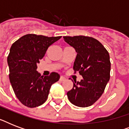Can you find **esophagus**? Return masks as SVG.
<instances>
[{"label": "esophagus", "instance_id": "34e87169", "mask_svg": "<svg viewBox=\"0 0 129 129\" xmlns=\"http://www.w3.org/2000/svg\"><path fill=\"white\" fill-rule=\"evenodd\" d=\"M59 80H60L61 82H63V81L66 80V78L63 76H61L60 78H59Z\"/></svg>", "mask_w": 129, "mask_h": 129}]
</instances>
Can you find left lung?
<instances>
[{
    "label": "left lung",
    "instance_id": "left-lung-1",
    "mask_svg": "<svg viewBox=\"0 0 129 129\" xmlns=\"http://www.w3.org/2000/svg\"><path fill=\"white\" fill-rule=\"evenodd\" d=\"M64 41L77 53L73 68L83 77L74 80L72 89L67 95L70 102L79 107H88L102 96L110 80V56L100 42L86 36H65Z\"/></svg>",
    "mask_w": 129,
    "mask_h": 129
}]
</instances>
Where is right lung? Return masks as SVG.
Here are the masks:
<instances>
[{
	"mask_svg": "<svg viewBox=\"0 0 129 129\" xmlns=\"http://www.w3.org/2000/svg\"><path fill=\"white\" fill-rule=\"evenodd\" d=\"M27 34L12 45L7 62L9 80L19 101L29 108L43 104L47 99L51 85L59 80L56 72L41 76L37 64L44 57L51 45L61 38Z\"/></svg>",
	"mask_w": 129,
	"mask_h": 129,
	"instance_id": "obj_1",
	"label": "right lung"
}]
</instances>
